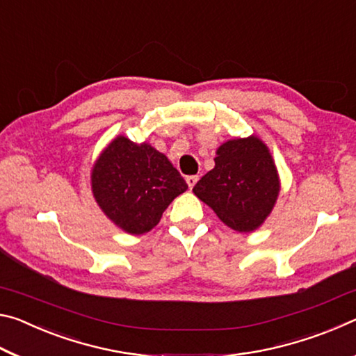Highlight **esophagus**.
I'll return each instance as SVG.
<instances>
[{
  "mask_svg": "<svg viewBox=\"0 0 356 356\" xmlns=\"http://www.w3.org/2000/svg\"><path fill=\"white\" fill-rule=\"evenodd\" d=\"M197 179H200V177H197V176H188V177H186V184H188L190 188H193V186L196 185Z\"/></svg>",
  "mask_w": 356,
  "mask_h": 356,
  "instance_id": "esophagus-1",
  "label": "esophagus"
}]
</instances>
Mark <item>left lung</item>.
I'll return each mask as SVG.
<instances>
[{"instance_id": "8db88e82", "label": "left lung", "mask_w": 356, "mask_h": 356, "mask_svg": "<svg viewBox=\"0 0 356 356\" xmlns=\"http://www.w3.org/2000/svg\"><path fill=\"white\" fill-rule=\"evenodd\" d=\"M193 193L237 232H252L272 213L280 195V177L268 147L257 136L222 143L215 168Z\"/></svg>"}]
</instances>
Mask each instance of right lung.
<instances>
[{
    "label": "right lung",
    "instance_id": "obj_1",
    "mask_svg": "<svg viewBox=\"0 0 356 356\" xmlns=\"http://www.w3.org/2000/svg\"><path fill=\"white\" fill-rule=\"evenodd\" d=\"M91 184L104 213L131 236L159 225L174 197L188 188L166 155L125 136L114 138L99 155Z\"/></svg>",
    "mask_w": 356,
    "mask_h": 356
}]
</instances>
